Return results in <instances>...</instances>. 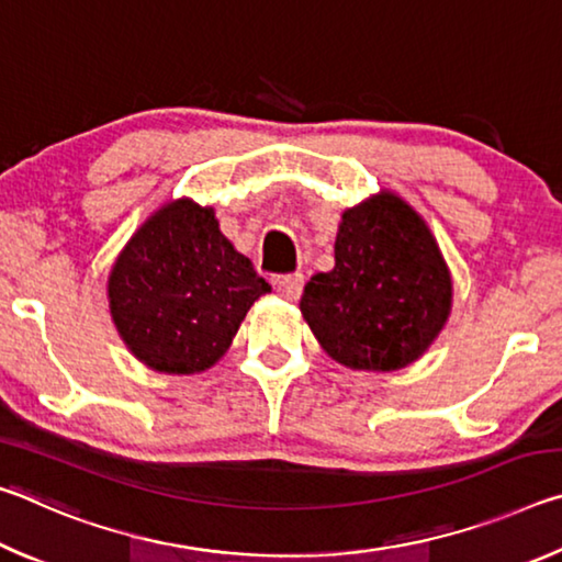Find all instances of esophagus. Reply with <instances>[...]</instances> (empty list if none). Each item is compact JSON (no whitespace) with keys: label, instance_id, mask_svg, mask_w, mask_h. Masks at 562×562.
I'll return each mask as SVG.
<instances>
[{"label":"esophagus","instance_id":"esophagus-1","mask_svg":"<svg viewBox=\"0 0 562 562\" xmlns=\"http://www.w3.org/2000/svg\"><path fill=\"white\" fill-rule=\"evenodd\" d=\"M304 288V274L302 272H290V274H278L274 278V290H278L282 297L297 300Z\"/></svg>","mask_w":562,"mask_h":562}]
</instances>
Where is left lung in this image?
<instances>
[{
    "label": "left lung",
    "instance_id": "left-lung-1",
    "mask_svg": "<svg viewBox=\"0 0 562 562\" xmlns=\"http://www.w3.org/2000/svg\"><path fill=\"white\" fill-rule=\"evenodd\" d=\"M451 294V272L429 225L382 190L341 213L335 268L312 274L300 310L339 364L396 372L439 337Z\"/></svg>",
    "mask_w": 562,
    "mask_h": 562
}]
</instances>
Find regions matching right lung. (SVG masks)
Instances as JSON below:
<instances>
[{
    "instance_id": "right-lung-1",
    "label": "right lung",
    "mask_w": 562,
    "mask_h": 562,
    "mask_svg": "<svg viewBox=\"0 0 562 562\" xmlns=\"http://www.w3.org/2000/svg\"><path fill=\"white\" fill-rule=\"evenodd\" d=\"M265 292L270 284L221 233L213 207L188 198L150 215L109 274L121 339L133 357L166 374L211 369Z\"/></svg>"
}]
</instances>
